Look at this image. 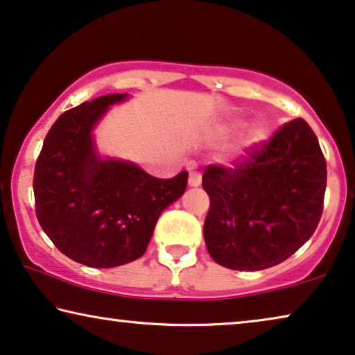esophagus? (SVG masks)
<instances>
[{
	"mask_svg": "<svg viewBox=\"0 0 355 355\" xmlns=\"http://www.w3.org/2000/svg\"><path fill=\"white\" fill-rule=\"evenodd\" d=\"M201 182H202L201 173L196 172V171H191V172H189V178H188L189 187H199V184H201Z\"/></svg>",
	"mask_w": 355,
	"mask_h": 355,
	"instance_id": "obj_1",
	"label": "esophagus"
}]
</instances>
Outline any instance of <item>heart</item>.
<instances>
[{
  "label": "heart",
  "mask_w": 355,
  "mask_h": 355,
  "mask_svg": "<svg viewBox=\"0 0 355 355\" xmlns=\"http://www.w3.org/2000/svg\"><path fill=\"white\" fill-rule=\"evenodd\" d=\"M263 138V132L261 128H254L251 135H249V143H259Z\"/></svg>",
  "instance_id": "b5f03b06"
}]
</instances>
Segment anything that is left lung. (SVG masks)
<instances>
[{
	"mask_svg": "<svg viewBox=\"0 0 355 355\" xmlns=\"http://www.w3.org/2000/svg\"><path fill=\"white\" fill-rule=\"evenodd\" d=\"M233 167L207 166L211 199L204 239L211 257L232 270L256 272L293 256L320 222L327 161L304 119L254 144Z\"/></svg>",
	"mask_w": 355,
	"mask_h": 355,
	"instance_id": "obj_1",
	"label": "left lung"
}]
</instances>
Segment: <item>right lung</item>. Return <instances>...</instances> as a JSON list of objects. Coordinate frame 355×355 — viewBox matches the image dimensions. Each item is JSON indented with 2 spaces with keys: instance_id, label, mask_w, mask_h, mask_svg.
<instances>
[{
  "instance_id": "add662e5",
  "label": "right lung",
  "mask_w": 355,
  "mask_h": 355,
  "mask_svg": "<svg viewBox=\"0 0 355 355\" xmlns=\"http://www.w3.org/2000/svg\"><path fill=\"white\" fill-rule=\"evenodd\" d=\"M127 93L99 96L59 116L35 164V212L69 259L94 268L137 261L164 209L187 189L188 172L156 178L132 162L101 159L92 132Z\"/></svg>"
}]
</instances>
